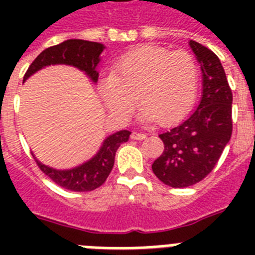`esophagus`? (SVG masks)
<instances>
[{
    "label": "esophagus",
    "instance_id": "obj_1",
    "mask_svg": "<svg viewBox=\"0 0 255 255\" xmlns=\"http://www.w3.org/2000/svg\"><path fill=\"white\" fill-rule=\"evenodd\" d=\"M147 137V135L144 133V132H132V135H131V139L133 140H143Z\"/></svg>",
    "mask_w": 255,
    "mask_h": 255
}]
</instances>
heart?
Returning <instances> with one entry per match:
<instances>
[{
	"instance_id": "b5f03b06",
	"label": "heart",
	"mask_w": 255,
	"mask_h": 255,
	"mask_svg": "<svg viewBox=\"0 0 255 255\" xmlns=\"http://www.w3.org/2000/svg\"><path fill=\"white\" fill-rule=\"evenodd\" d=\"M197 86V63L188 51L144 45L116 62L111 75L100 79L99 91L118 119L133 114L139 96L144 120L170 124L189 112Z\"/></svg>"
}]
</instances>
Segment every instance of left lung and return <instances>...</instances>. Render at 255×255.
<instances>
[{
  "label": "left lung",
  "mask_w": 255,
  "mask_h": 255,
  "mask_svg": "<svg viewBox=\"0 0 255 255\" xmlns=\"http://www.w3.org/2000/svg\"><path fill=\"white\" fill-rule=\"evenodd\" d=\"M189 45L201 65V102L184 122L160 133L164 151L152 164L156 177L172 188L204 180L218 163L233 131V94L221 62L198 42L190 39Z\"/></svg>",
  "instance_id": "8db88e82"
}]
</instances>
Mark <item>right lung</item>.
I'll return each mask as SVG.
<instances>
[{
    "instance_id": "1",
    "label": "right lung",
    "mask_w": 255,
    "mask_h": 255,
    "mask_svg": "<svg viewBox=\"0 0 255 255\" xmlns=\"http://www.w3.org/2000/svg\"><path fill=\"white\" fill-rule=\"evenodd\" d=\"M103 49L104 46L102 43L83 41V39H67L59 45L51 46L49 49L43 50L34 59L26 71L23 82L30 75H33L38 70L43 69L46 66L70 65L85 71L91 78V81L96 83L99 78L96 66L100 62V54ZM129 135L131 132L123 129L108 136L103 141L99 152L91 160L73 169H54L39 163L35 157L34 159L37 161L39 169L62 188L74 192H90L99 188L107 180L115 163L116 151L120 147V144L128 141Z\"/></svg>"
}]
</instances>
